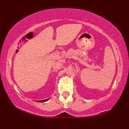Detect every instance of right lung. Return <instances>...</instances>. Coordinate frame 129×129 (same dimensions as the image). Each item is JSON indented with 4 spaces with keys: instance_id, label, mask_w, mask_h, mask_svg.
Listing matches in <instances>:
<instances>
[{
    "instance_id": "obj_1",
    "label": "right lung",
    "mask_w": 129,
    "mask_h": 129,
    "mask_svg": "<svg viewBox=\"0 0 129 129\" xmlns=\"http://www.w3.org/2000/svg\"><path fill=\"white\" fill-rule=\"evenodd\" d=\"M49 99H50V98H49V99H45V100H40V101H38V102H45V101H48Z\"/></svg>"
}]
</instances>
